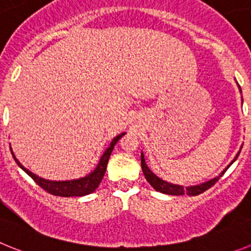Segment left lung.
Masks as SVG:
<instances>
[{"label":"left lung","instance_id":"1","mask_svg":"<svg viewBox=\"0 0 251 251\" xmlns=\"http://www.w3.org/2000/svg\"><path fill=\"white\" fill-rule=\"evenodd\" d=\"M239 90H240V92H241L240 86H239ZM240 151L241 150H239V152L236 153V156L234 157V160H232V161L227 165V168H225L224 170L221 171L220 175L215 176L214 179L209 180V181H205V182H202V184H199V185H194V186H181V185L171 184V182H168V181H165V180L160 179L159 176L155 175V174H153L152 171L149 169V166L146 165V162H145L144 153L142 152H141V168H142V173H144V175H145V177H146V180L149 181V184H150L151 186L155 189V190L159 191V193L168 194V195H185V194H186V195L195 196V195H199V194L204 193L205 190H207V189H210V187L213 186V185L215 184L219 179H220L221 176L224 175V173L227 170V169H229L230 165H231L232 162L238 159Z\"/></svg>","mask_w":251,"mask_h":251}]
</instances>
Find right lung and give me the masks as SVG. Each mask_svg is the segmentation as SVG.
I'll return each mask as SVG.
<instances>
[{
  "mask_svg": "<svg viewBox=\"0 0 251 251\" xmlns=\"http://www.w3.org/2000/svg\"><path fill=\"white\" fill-rule=\"evenodd\" d=\"M125 135V132L117 135L116 137H114L110 144V146L105 150V152L102 153L100 161H99L98 166L95 168L94 171L89 174V175L80 177V179H74V180H65V181H55V180H46L44 177H40L36 174L31 173L28 169H26L19 160L16 159L15 153H13L12 149H11V152L13 155V159L17 162L20 168L25 171L28 176H31L37 185L46 190L47 193L52 194L56 196H64V198H69V196H85L89 195V194L94 193L98 186L100 185L101 180H102L103 175H105L106 168H107V162H109L110 155H111L112 150H114V146L116 145V142L121 139V137Z\"/></svg>",
  "mask_w": 251,
  "mask_h": 251,
  "instance_id": "obj_1",
  "label": "right lung"
}]
</instances>
